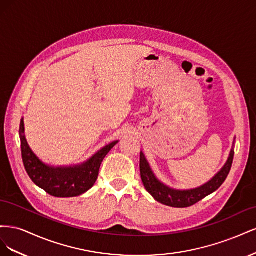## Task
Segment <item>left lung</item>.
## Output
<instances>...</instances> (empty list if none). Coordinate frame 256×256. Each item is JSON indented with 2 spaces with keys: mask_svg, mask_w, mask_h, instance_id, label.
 I'll return each instance as SVG.
<instances>
[{
  "mask_svg": "<svg viewBox=\"0 0 256 256\" xmlns=\"http://www.w3.org/2000/svg\"><path fill=\"white\" fill-rule=\"evenodd\" d=\"M234 159V147H232L228 159L226 164L216 173L210 180L198 188L189 190H176L170 188L168 186L162 184L158 178L154 176V172L147 162L144 154H140V172L142 182L147 192L150 193L152 198L158 200L159 203L166 206L184 208L196 204L200 200H203L207 196L212 194V192L218 190L220 186L226 180V177L230 171L232 164Z\"/></svg>",
  "mask_w": 256,
  "mask_h": 256,
  "instance_id": "left-lung-1",
  "label": "left lung"
}]
</instances>
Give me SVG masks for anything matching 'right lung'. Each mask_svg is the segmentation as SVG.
Listing matches in <instances>:
<instances>
[{
    "mask_svg": "<svg viewBox=\"0 0 256 256\" xmlns=\"http://www.w3.org/2000/svg\"><path fill=\"white\" fill-rule=\"evenodd\" d=\"M21 154L23 164L30 180L38 187L56 198H72L90 190L98 178L102 162L118 141H114L96 152L86 162L74 166H50L30 148L24 136V122H20Z\"/></svg>",
    "mask_w": 256,
    "mask_h": 256,
    "instance_id": "obj_1",
    "label": "right lung"
}]
</instances>
